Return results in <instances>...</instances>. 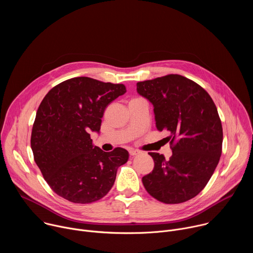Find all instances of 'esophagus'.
Instances as JSON below:
<instances>
[{
    "mask_svg": "<svg viewBox=\"0 0 253 253\" xmlns=\"http://www.w3.org/2000/svg\"><path fill=\"white\" fill-rule=\"evenodd\" d=\"M129 153H130L131 156H135V155H137V154H140V151H139V150H135V149H130Z\"/></svg>",
    "mask_w": 253,
    "mask_h": 253,
    "instance_id": "1",
    "label": "esophagus"
}]
</instances>
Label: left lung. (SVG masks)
<instances>
[{
    "instance_id": "8db88e82",
    "label": "left lung",
    "mask_w": 253,
    "mask_h": 253,
    "mask_svg": "<svg viewBox=\"0 0 253 253\" xmlns=\"http://www.w3.org/2000/svg\"><path fill=\"white\" fill-rule=\"evenodd\" d=\"M137 92L153 104L157 130L169 132L172 150L167 160L148 153L154 168L143 185L160 202H185L202 191L219 162L223 132L217 108L200 85L177 74L138 82Z\"/></svg>"
}]
</instances>
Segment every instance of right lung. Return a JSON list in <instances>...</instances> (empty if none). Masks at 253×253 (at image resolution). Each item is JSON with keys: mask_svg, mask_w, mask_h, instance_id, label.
Returning a JSON list of instances; mask_svg holds the SVG:
<instances>
[{"mask_svg": "<svg viewBox=\"0 0 253 253\" xmlns=\"http://www.w3.org/2000/svg\"><path fill=\"white\" fill-rule=\"evenodd\" d=\"M126 93L124 84L76 77L53 87L42 100L33 124L34 160L51 189L73 202L88 204L112 188L128 151L104 152L94 146L91 131H99L104 111Z\"/></svg>", "mask_w": 253, "mask_h": 253, "instance_id": "obj_1", "label": "right lung"}]
</instances>
